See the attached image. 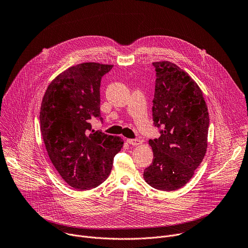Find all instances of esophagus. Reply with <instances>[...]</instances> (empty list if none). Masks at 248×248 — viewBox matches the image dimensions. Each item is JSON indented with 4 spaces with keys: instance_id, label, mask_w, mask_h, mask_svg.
Instances as JSON below:
<instances>
[{
    "instance_id": "1",
    "label": "esophagus",
    "mask_w": 248,
    "mask_h": 248,
    "mask_svg": "<svg viewBox=\"0 0 248 248\" xmlns=\"http://www.w3.org/2000/svg\"><path fill=\"white\" fill-rule=\"evenodd\" d=\"M126 141H127V143H129L130 145H133V146L141 144V140L140 139H127Z\"/></svg>"
}]
</instances>
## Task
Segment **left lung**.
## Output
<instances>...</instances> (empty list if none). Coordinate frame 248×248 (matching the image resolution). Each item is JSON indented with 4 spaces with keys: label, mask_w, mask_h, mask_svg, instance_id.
Segmentation results:
<instances>
[{
    "label": "left lung",
    "mask_w": 248,
    "mask_h": 248,
    "mask_svg": "<svg viewBox=\"0 0 248 248\" xmlns=\"http://www.w3.org/2000/svg\"><path fill=\"white\" fill-rule=\"evenodd\" d=\"M153 65L152 116L154 125L163 129L149 140L154 158L143 178L156 189L172 191L189 182L205 156L209 114L201 89L187 73L168 61Z\"/></svg>",
    "instance_id": "8db88e82"
}]
</instances>
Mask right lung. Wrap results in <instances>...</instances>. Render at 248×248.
<instances>
[{
	"mask_svg": "<svg viewBox=\"0 0 248 248\" xmlns=\"http://www.w3.org/2000/svg\"><path fill=\"white\" fill-rule=\"evenodd\" d=\"M112 64L83 62L69 67L48 86L40 109V128L49 158L62 178L78 190H88L108 178L124 144L119 136L92 130L103 121L100 85Z\"/></svg>",
	"mask_w": 248,
	"mask_h": 248,
	"instance_id": "obj_1",
	"label": "right lung"
}]
</instances>
